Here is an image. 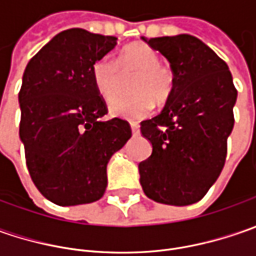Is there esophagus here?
Instances as JSON below:
<instances>
[{
  "label": "esophagus",
  "instance_id": "1",
  "mask_svg": "<svg viewBox=\"0 0 256 256\" xmlns=\"http://www.w3.org/2000/svg\"><path fill=\"white\" fill-rule=\"evenodd\" d=\"M131 130H132L134 135L140 132V124H138V122H131Z\"/></svg>",
  "mask_w": 256,
  "mask_h": 256
}]
</instances>
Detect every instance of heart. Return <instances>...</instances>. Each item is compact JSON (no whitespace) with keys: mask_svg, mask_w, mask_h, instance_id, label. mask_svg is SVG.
<instances>
[{"mask_svg":"<svg viewBox=\"0 0 256 256\" xmlns=\"http://www.w3.org/2000/svg\"><path fill=\"white\" fill-rule=\"evenodd\" d=\"M160 54L150 45L134 42L120 52L116 62L101 58L92 66V80L96 91L111 100L118 86L120 72L136 71L131 82L132 95L115 98L110 104L112 115L124 120H141L152 111L153 101L162 105L171 98L175 78L170 66L160 62Z\"/></svg>","mask_w":256,"mask_h":256,"instance_id":"heart-1","label":"heart"}]
</instances>
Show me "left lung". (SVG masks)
Here are the masks:
<instances>
[{
    "label": "left lung",
    "mask_w": 256,
    "mask_h": 256,
    "mask_svg": "<svg viewBox=\"0 0 256 256\" xmlns=\"http://www.w3.org/2000/svg\"><path fill=\"white\" fill-rule=\"evenodd\" d=\"M142 40L170 61L175 84L161 114L141 122L152 154L138 165L140 182L155 202L191 205L224 168L236 90L228 65L201 40L188 34Z\"/></svg>",
    "instance_id": "left-lung-1"
}]
</instances>
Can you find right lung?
<instances>
[{
  "mask_svg": "<svg viewBox=\"0 0 256 256\" xmlns=\"http://www.w3.org/2000/svg\"><path fill=\"white\" fill-rule=\"evenodd\" d=\"M115 45V36L71 28L55 35L25 68L20 138L31 180L56 205L98 201L110 158L132 135L124 120L101 121L108 111L94 85V64Z\"/></svg>",
  "mask_w": 256,
  "mask_h": 256,
  "instance_id": "1",
  "label": "right lung"
}]
</instances>
